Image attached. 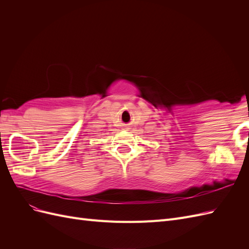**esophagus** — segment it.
Wrapping results in <instances>:
<instances>
[{
  "instance_id": "34e87169",
  "label": "esophagus",
  "mask_w": 249,
  "mask_h": 249,
  "mask_svg": "<svg viewBox=\"0 0 249 249\" xmlns=\"http://www.w3.org/2000/svg\"><path fill=\"white\" fill-rule=\"evenodd\" d=\"M124 130H129V126H126V127H125V129H124Z\"/></svg>"
}]
</instances>
